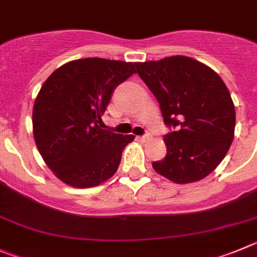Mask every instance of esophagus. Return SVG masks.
<instances>
[{
	"label": "esophagus",
	"instance_id": "obj_1",
	"mask_svg": "<svg viewBox=\"0 0 257 257\" xmlns=\"http://www.w3.org/2000/svg\"><path fill=\"white\" fill-rule=\"evenodd\" d=\"M150 138H152V136H150V134H147V135H144V136H140V138H139V140L148 141V140H150Z\"/></svg>",
	"mask_w": 257,
	"mask_h": 257
}]
</instances>
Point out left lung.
I'll return each mask as SVG.
<instances>
[{"label": "left lung", "mask_w": 257, "mask_h": 257, "mask_svg": "<svg viewBox=\"0 0 257 257\" xmlns=\"http://www.w3.org/2000/svg\"><path fill=\"white\" fill-rule=\"evenodd\" d=\"M139 76L161 105L167 155L157 173L175 183L205 178L219 166L234 138L236 109L222 77L186 56L136 63Z\"/></svg>", "instance_id": "obj_1"}]
</instances>
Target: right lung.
Returning <instances> with one entry per match:
<instances>
[{
	"label": "right lung",
	"instance_id": "1",
	"mask_svg": "<svg viewBox=\"0 0 257 257\" xmlns=\"http://www.w3.org/2000/svg\"><path fill=\"white\" fill-rule=\"evenodd\" d=\"M136 63L107 58L70 61L52 72L33 108L35 145L58 180L77 188L98 186L116 173L134 135L100 127L118 84Z\"/></svg>",
	"mask_w": 257,
	"mask_h": 257
}]
</instances>
